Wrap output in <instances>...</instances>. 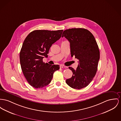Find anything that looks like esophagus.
<instances>
[{"label":"esophagus","instance_id":"obj_1","mask_svg":"<svg viewBox=\"0 0 121 121\" xmlns=\"http://www.w3.org/2000/svg\"><path fill=\"white\" fill-rule=\"evenodd\" d=\"M60 68H65V67H66V66H65L63 65H60Z\"/></svg>","mask_w":121,"mask_h":121}]
</instances>
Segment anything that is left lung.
I'll return each instance as SVG.
<instances>
[{
	"mask_svg": "<svg viewBox=\"0 0 121 121\" xmlns=\"http://www.w3.org/2000/svg\"><path fill=\"white\" fill-rule=\"evenodd\" d=\"M63 37L70 43L71 56L79 60L76 70L69 67L73 76L66 80V83L73 89H82L89 85L96 73L100 56L96 41L90 32L81 28L65 30Z\"/></svg>",
	"mask_w": 121,
	"mask_h": 121,
	"instance_id": "1",
	"label": "left lung"
}]
</instances>
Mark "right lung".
I'll return each instance as SVG.
<instances>
[{"instance_id": "right-lung-1", "label": "right lung", "mask_w": 121, "mask_h": 121, "mask_svg": "<svg viewBox=\"0 0 121 121\" xmlns=\"http://www.w3.org/2000/svg\"><path fill=\"white\" fill-rule=\"evenodd\" d=\"M63 30H34L25 39L20 53L22 71L28 82L35 88H42L50 82L58 65L43 62L52 45L61 36Z\"/></svg>"}]
</instances>
